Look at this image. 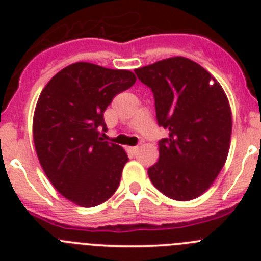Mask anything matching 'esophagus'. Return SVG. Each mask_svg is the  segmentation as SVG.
Wrapping results in <instances>:
<instances>
[{"mask_svg":"<svg viewBox=\"0 0 261 261\" xmlns=\"http://www.w3.org/2000/svg\"><path fill=\"white\" fill-rule=\"evenodd\" d=\"M126 150H128V153L130 154H136L138 151V146H129L126 147Z\"/></svg>","mask_w":261,"mask_h":261,"instance_id":"34e87169","label":"esophagus"}]
</instances>
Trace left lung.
I'll list each match as a JSON object with an SVG mask.
<instances>
[{
	"label": "left lung",
	"instance_id": "1",
	"mask_svg": "<svg viewBox=\"0 0 261 261\" xmlns=\"http://www.w3.org/2000/svg\"><path fill=\"white\" fill-rule=\"evenodd\" d=\"M153 91L156 121L168 129L159 159L147 168L156 190L188 201L208 190L226 162L231 137V110L221 85L186 57H171L136 69Z\"/></svg>",
	"mask_w": 261,
	"mask_h": 261
}]
</instances>
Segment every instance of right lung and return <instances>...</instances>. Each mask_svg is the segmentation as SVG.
<instances>
[{
  "mask_svg": "<svg viewBox=\"0 0 261 261\" xmlns=\"http://www.w3.org/2000/svg\"><path fill=\"white\" fill-rule=\"evenodd\" d=\"M136 82L129 70L75 62L59 71L39 96L34 144L53 187L71 202L91 208L116 192L128 155L105 141L106 108Z\"/></svg>",
  "mask_w": 261,
  "mask_h": 261,
  "instance_id": "1",
  "label": "right lung"
}]
</instances>
